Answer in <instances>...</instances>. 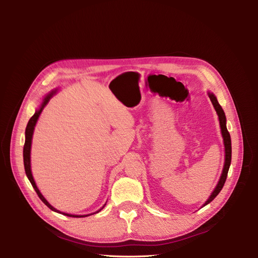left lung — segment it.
I'll list each match as a JSON object with an SVG mask.
<instances>
[{"instance_id": "obj_1", "label": "left lung", "mask_w": 258, "mask_h": 258, "mask_svg": "<svg viewBox=\"0 0 258 258\" xmlns=\"http://www.w3.org/2000/svg\"><path fill=\"white\" fill-rule=\"evenodd\" d=\"M209 97L211 99V102H212L215 111L218 115V119H220V124H221V129H222V135L224 138V144H225V165H224V169H223V173L222 176L218 181V184L216 186V188L214 189V191L211 195L210 198L208 199V201L205 204V206H207L208 204H210L212 201L220 191L222 190L223 186L226 182V178H227V174H228V170L230 167V162H231V140H230V135L227 130V127H226V117H225V113L223 111L222 106L218 104L217 99L215 98L214 95L212 93H209Z\"/></svg>"}]
</instances>
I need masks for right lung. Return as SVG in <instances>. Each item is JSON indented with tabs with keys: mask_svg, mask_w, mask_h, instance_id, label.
I'll return each mask as SVG.
<instances>
[{
	"mask_svg": "<svg viewBox=\"0 0 258 258\" xmlns=\"http://www.w3.org/2000/svg\"><path fill=\"white\" fill-rule=\"evenodd\" d=\"M53 95V93H50V95H48L47 97H46L45 99H44V102H43V104H42V106H41V108L38 111H36L35 113H34V115L31 117L30 118V120H29V122H28V124H27V128H26V142H25V146H23V163H25V170H26V174H27V176H28V178H29V181H30V183L32 184V186H33V188L35 189V191H36V194H37V196L40 197V199L44 202V204L47 206L50 210H52V211H54V212H59L58 210H56L54 209L53 207H51L48 202H47V200H46L44 197H43V195L40 192V190H38V188L36 187V185H35V182H34V179H33V176H32V173H31V166H30V151H31V141H32V135H33V130H34V127H35V123H36V121H37V118H38V116H40V114H41V112H42V110L44 108V106L47 104V102L49 101V99L51 98V96ZM100 211V210H99ZM98 211V212H99ZM60 213V212H59ZM62 214H64V215H67V216H73V217H82V216H88V215H71V214H67V213H62Z\"/></svg>",
	"mask_w": 258,
	"mask_h": 258,
	"instance_id": "add662e5",
	"label": "right lung"
}]
</instances>
